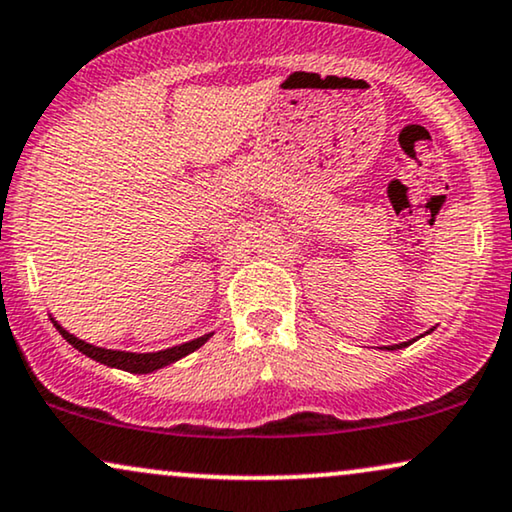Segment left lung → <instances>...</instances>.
Segmentation results:
<instances>
[{"label":"left lung","instance_id":"left-lung-1","mask_svg":"<svg viewBox=\"0 0 512 512\" xmlns=\"http://www.w3.org/2000/svg\"><path fill=\"white\" fill-rule=\"evenodd\" d=\"M404 345H409V341H404V343H397V345H390L388 350H397V348H404Z\"/></svg>","mask_w":512,"mask_h":512}]
</instances>
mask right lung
Listing matches in <instances>:
<instances>
[{
  "instance_id": "add662e5",
  "label": "right lung",
  "mask_w": 512,
  "mask_h": 512,
  "mask_svg": "<svg viewBox=\"0 0 512 512\" xmlns=\"http://www.w3.org/2000/svg\"><path fill=\"white\" fill-rule=\"evenodd\" d=\"M53 327L61 331V336L65 338V341H68L72 348H77L79 353H84L86 357H91V360H96L101 364H108V367L131 371V374H150V371L167 367V364L181 360V357L190 355V353H195L199 345H204V341L211 336V334L199 336V338H195V341L176 345V348H169V350H159V353H124V350H105V348H96V345H91V343H84L82 338L72 336L70 331H65L58 322H53Z\"/></svg>"
}]
</instances>
